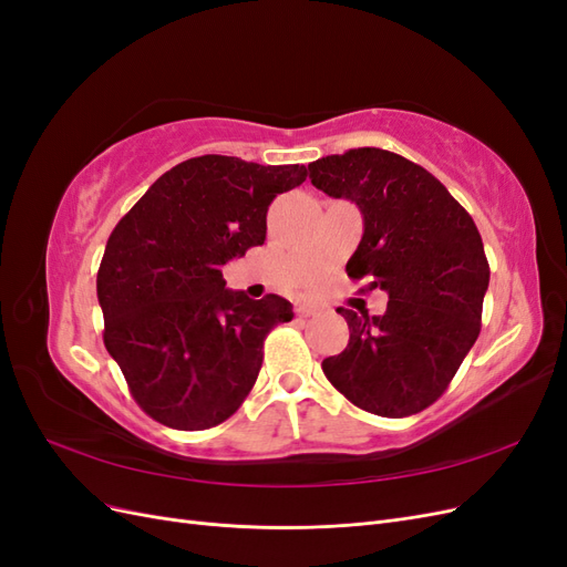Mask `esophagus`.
Instances as JSON below:
<instances>
[{
  "mask_svg": "<svg viewBox=\"0 0 567 567\" xmlns=\"http://www.w3.org/2000/svg\"><path fill=\"white\" fill-rule=\"evenodd\" d=\"M296 315H298V319H310L317 315V310L310 305H300V307H296Z\"/></svg>",
  "mask_w": 567,
  "mask_h": 567,
  "instance_id": "obj_1",
  "label": "esophagus"
}]
</instances>
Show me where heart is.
<instances>
[{"label": "heart", "instance_id": "1", "mask_svg": "<svg viewBox=\"0 0 567 567\" xmlns=\"http://www.w3.org/2000/svg\"><path fill=\"white\" fill-rule=\"evenodd\" d=\"M315 281H317V277H315V279H307L302 286H310V284H315Z\"/></svg>", "mask_w": 567, "mask_h": 567}]
</instances>
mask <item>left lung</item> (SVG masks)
<instances>
[{"label": "left lung", "mask_w": 567, "mask_h": 567, "mask_svg": "<svg viewBox=\"0 0 567 567\" xmlns=\"http://www.w3.org/2000/svg\"><path fill=\"white\" fill-rule=\"evenodd\" d=\"M307 167L323 194L362 210L348 277L388 293L381 317L338 307L350 342L323 359L326 379L371 414H419L447 390L480 336L489 286L483 238L444 184L398 153L350 148Z\"/></svg>", "instance_id": "obj_1"}]
</instances>
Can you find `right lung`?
<instances>
[{
  "label": "right lung",
  "mask_w": 567,
  "mask_h": 567,
  "mask_svg": "<svg viewBox=\"0 0 567 567\" xmlns=\"http://www.w3.org/2000/svg\"><path fill=\"white\" fill-rule=\"evenodd\" d=\"M305 179V165L200 156L153 182L115 225L96 274L104 342L151 419L205 431L248 398L265 338L293 305L225 288L221 267L265 244L269 203Z\"/></svg>",
  "instance_id": "1"
}]
</instances>
